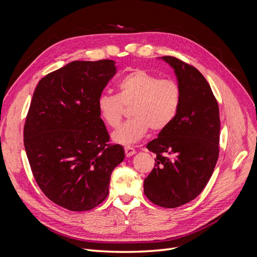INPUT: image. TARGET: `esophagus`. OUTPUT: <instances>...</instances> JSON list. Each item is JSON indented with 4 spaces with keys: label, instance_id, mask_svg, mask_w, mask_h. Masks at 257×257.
Instances as JSON below:
<instances>
[{
    "label": "esophagus",
    "instance_id": "esophagus-1",
    "mask_svg": "<svg viewBox=\"0 0 257 257\" xmlns=\"http://www.w3.org/2000/svg\"><path fill=\"white\" fill-rule=\"evenodd\" d=\"M124 151H125V157L126 158H130V157H132V155H134L136 153L135 149H133V148H131V147L124 148Z\"/></svg>",
    "mask_w": 257,
    "mask_h": 257
}]
</instances>
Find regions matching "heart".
Returning a JSON list of instances; mask_svg holds the SVG:
<instances>
[{
	"mask_svg": "<svg viewBox=\"0 0 257 257\" xmlns=\"http://www.w3.org/2000/svg\"><path fill=\"white\" fill-rule=\"evenodd\" d=\"M116 95L103 94L97 99V110L106 125H119L124 106L130 107L132 119L116 128L111 138L119 145L131 146L147 135L149 128L161 132L176 119L182 102V90L173 79H160L145 69L127 73L116 84Z\"/></svg>",
	"mask_w": 257,
	"mask_h": 257,
	"instance_id": "1",
	"label": "heart"
}]
</instances>
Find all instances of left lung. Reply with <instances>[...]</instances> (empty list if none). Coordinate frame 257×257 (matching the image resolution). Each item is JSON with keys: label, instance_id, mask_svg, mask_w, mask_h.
Wrapping results in <instances>:
<instances>
[{"label": "left lung", "instance_id": "8db88e82", "mask_svg": "<svg viewBox=\"0 0 257 257\" xmlns=\"http://www.w3.org/2000/svg\"><path fill=\"white\" fill-rule=\"evenodd\" d=\"M160 59L174 68L182 102L173 123L147 145L157 159L144 193L155 205L176 208L196 198L213 173L219 158V105L198 69L175 57Z\"/></svg>", "mask_w": 257, "mask_h": 257}]
</instances>
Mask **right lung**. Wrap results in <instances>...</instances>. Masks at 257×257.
Instances as JSON below:
<instances>
[{
  "instance_id": "right-lung-1",
  "label": "right lung",
  "mask_w": 257,
  "mask_h": 257,
  "mask_svg": "<svg viewBox=\"0 0 257 257\" xmlns=\"http://www.w3.org/2000/svg\"><path fill=\"white\" fill-rule=\"evenodd\" d=\"M116 73L114 61H73L45 76L31 100L23 131L33 176L54 204L87 211L108 196L112 170L124 160L97 110Z\"/></svg>"
}]
</instances>
